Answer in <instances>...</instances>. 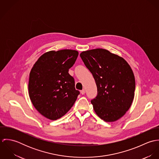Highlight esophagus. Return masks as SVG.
<instances>
[{
    "label": "esophagus",
    "instance_id": "esophagus-1",
    "mask_svg": "<svg viewBox=\"0 0 159 159\" xmlns=\"http://www.w3.org/2000/svg\"><path fill=\"white\" fill-rule=\"evenodd\" d=\"M85 92H86L85 89H83V90H81V93L82 95H84V94L85 93Z\"/></svg>",
    "mask_w": 159,
    "mask_h": 159
}]
</instances>
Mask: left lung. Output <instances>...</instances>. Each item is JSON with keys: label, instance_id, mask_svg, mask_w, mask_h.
Returning a JSON list of instances; mask_svg holds the SVG:
<instances>
[{"label": "left lung", "instance_id": "left-lung-1", "mask_svg": "<svg viewBox=\"0 0 159 159\" xmlns=\"http://www.w3.org/2000/svg\"><path fill=\"white\" fill-rule=\"evenodd\" d=\"M86 67L92 74L97 95L91 100L98 116L106 122H114L130 108L134 98V72L122 57L98 48L80 54Z\"/></svg>", "mask_w": 159, "mask_h": 159}]
</instances>
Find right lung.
<instances>
[{
	"mask_svg": "<svg viewBox=\"0 0 159 159\" xmlns=\"http://www.w3.org/2000/svg\"><path fill=\"white\" fill-rule=\"evenodd\" d=\"M78 52L71 49L51 51L42 55L31 69L29 94L35 109L50 120L61 118L74 105L80 91L68 70Z\"/></svg>",
	"mask_w": 159,
	"mask_h": 159,
	"instance_id": "1",
	"label": "right lung"
}]
</instances>
